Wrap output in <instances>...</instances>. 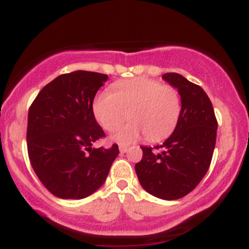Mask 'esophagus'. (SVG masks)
Listing matches in <instances>:
<instances>
[{"label":"esophagus","instance_id":"obj_1","mask_svg":"<svg viewBox=\"0 0 249 249\" xmlns=\"http://www.w3.org/2000/svg\"><path fill=\"white\" fill-rule=\"evenodd\" d=\"M128 148H130V146H128V145H126V144H119V151H121L122 153L127 152Z\"/></svg>","mask_w":249,"mask_h":249}]
</instances>
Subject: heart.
<instances>
[{
    "instance_id": "obj_1",
    "label": "heart",
    "mask_w": 249,
    "mask_h": 249,
    "mask_svg": "<svg viewBox=\"0 0 249 249\" xmlns=\"http://www.w3.org/2000/svg\"><path fill=\"white\" fill-rule=\"evenodd\" d=\"M132 122L117 131L113 139L123 144L147 136L148 141L167 138L181 113L179 92L157 79L136 77L116 83L112 91H103L93 102V113L105 131L112 132L128 118Z\"/></svg>"
}]
</instances>
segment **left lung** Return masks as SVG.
<instances>
[{"label":"left lung","mask_w":249,"mask_h":249,"mask_svg":"<svg viewBox=\"0 0 249 249\" xmlns=\"http://www.w3.org/2000/svg\"><path fill=\"white\" fill-rule=\"evenodd\" d=\"M162 78L178 89L181 113L173 133L153 152L142 146V158L136 173L145 191L164 200H177L198 186L210 168L216 141V122L213 105L199 85L177 72Z\"/></svg>","instance_id":"1"}]
</instances>
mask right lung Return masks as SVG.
I'll list each match as a JSON object with an SVG mask.
<instances>
[{"mask_svg":"<svg viewBox=\"0 0 249 249\" xmlns=\"http://www.w3.org/2000/svg\"><path fill=\"white\" fill-rule=\"evenodd\" d=\"M107 75L63 73L45 85L28 113V156L36 176L62 199H83L104 184L118 145L92 148L105 137L93 115V98Z\"/></svg>","mask_w":249,"mask_h":249,"instance_id":"add662e5","label":"right lung"}]
</instances>
